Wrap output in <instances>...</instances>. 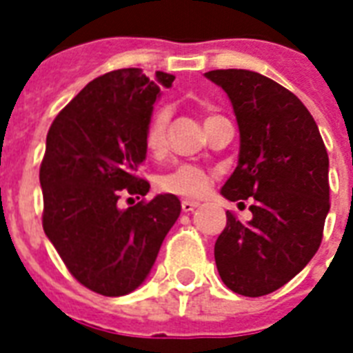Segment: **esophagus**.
Here are the masks:
<instances>
[{
    "label": "esophagus",
    "instance_id": "34e87169",
    "mask_svg": "<svg viewBox=\"0 0 353 353\" xmlns=\"http://www.w3.org/2000/svg\"><path fill=\"white\" fill-rule=\"evenodd\" d=\"M198 201H190V199H183L181 201V209H183V212H192L194 209H196V207H198Z\"/></svg>",
    "mask_w": 353,
    "mask_h": 353
}]
</instances>
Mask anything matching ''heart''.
I'll return each mask as SVG.
<instances>
[{
  "label": "heart",
  "instance_id": "b5f03b06",
  "mask_svg": "<svg viewBox=\"0 0 353 353\" xmlns=\"http://www.w3.org/2000/svg\"><path fill=\"white\" fill-rule=\"evenodd\" d=\"M170 112L159 108L152 113L146 130H144V146L150 154L159 155L166 144V126ZM212 185V174L198 165H179L166 172L157 179V188L161 192L172 194L177 198H203Z\"/></svg>",
  "mask_w": 353,
  "mask_h": 353
}]
</instances>
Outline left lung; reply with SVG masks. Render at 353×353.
Instances as JSON below:
<instances>
[{
    "instance_id": "8db88e82",
    "label": "left lung",
    "mask_w": 353,
    "mask_h": 353,
    "mask_svg": "<svg viewBox=\"0 0 353 353\" xmlns=\"http://www.w3.org/2000/svg\"><path fill=\"white\" fill-rule=\"evenodd\" d=\"M225 91L240 128V157L221 188L251 199L252 220L227 210L214 245L223 284L262 296L288 284L319 251L330 210L328 152L312 113L284 85L247 69L205 73Z\"/></svg>"
}]
</instances>
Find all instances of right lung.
<instances>
[{"label": "right lung", "instance_id": "obj_1", "mask_svg": "<svg viewBox=\"0 0 353 353\" xmlns=\"http://www.w3.org/2000/svg\"><path fill=\"white\" fill-rule=\"evenodd\" d=\"M174 74L128 68L97 77L58 113L40 165L41 225L69 273L88 290L121 296L143 284L181 212L172 194L121 209L122 196H146L139 176L144 130L161 88ZM132 199V198H128Z\"/></svg>", "mask_w": 353, "mask_h": 353}]
</instances>
